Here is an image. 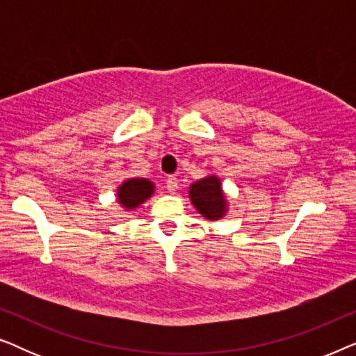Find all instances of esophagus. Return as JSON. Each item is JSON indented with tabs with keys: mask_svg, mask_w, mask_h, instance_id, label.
<instances>
[{
	"mask_svg": "<svg viewBox=\"0 0 356 356\" xmlns=\"http://www.w3.org/2000/svg\"><path fill=\"white\" fill-rule=\"evenodd\" d=\"M165 186H167V189H168V193H172V194H175L178 191V179L175 178V177H168V179H167V183H165Z\"/></svg>",
	"mask_w": 356,
	"mask_h": 356,
	"instance_id": "1",
	"label": "esophagus"
}]
</instances>
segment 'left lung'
<instances>
[{"instance_id":"left-lung-1","label":"left lung","mask_w":356,"mask_h":356,"mask_svg":"<svg viewBox=\"0 0 356 356\" xmlns=\"http://www.w3.org/2000/svg\"><path fill=\"white\" fill-rule=\"evenodd\" d=\"M189 199L194 209L209 222H217L227 216L228 201L217 175H207L189 186Z\"/></svg>"}]
</instances>
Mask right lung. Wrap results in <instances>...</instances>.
Returning a JSON list of instances; mask_svg holds the SVG:
<instances>
[{
	"label": "right lung",
	"mask_w": 356,
	"mask_h": 356,
	"mask_svg": "<svg viewBox=\"0 0 356 356\" xmlns=\"http://www.w3.org/2000/svg\"><path fill=\"white\" fill-rule=\"evenodd\" d=\"M155 184L147 178H128L116 188V202L126 212L136 211L143 204L154 196Z\"/></svg>",
	"instance_id": "right-lung-1"
}]
</instances>
